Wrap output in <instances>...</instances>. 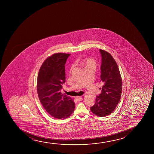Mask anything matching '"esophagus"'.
<instances>
[{
	"label": "esophagus",
	"mask_w": 154,
	"mask_h": 154,
	"mask_svg": "<svg viewBox=\"0 0 154 154\" xmlns=\"http://www.w3.org/2000/svg\"><path fill=\"white\" fill-rule=\"evenodd\" d=\"M82 96H77V97H75V99H76L77 100H79L80 99H82Z\"/></svg>",
	"instance_id": "obj_1"
}]
</instances>
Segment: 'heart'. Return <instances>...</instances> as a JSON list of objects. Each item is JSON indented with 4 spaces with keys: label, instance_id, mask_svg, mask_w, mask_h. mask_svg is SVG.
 <instances>
[{
    "label": "heart",
    "instance_id": "1",
    "mask_svg": "<svg viewBox=\"0 0 154 154\" xmlns=\"http://www.w3.org/2000/svg\"><path fill=\"white\" fill-rule=\"evenodd\" d=\"M80 64L84 67L85 70L91 69L95 70L97 66V61L91 57H87L85 59H82L80 60ZM72 68L73 66H71L70 68V72L72 70Z\"/></svg>",
    "mask_w": 154,
    "mask_h": 154
}]
</instances>
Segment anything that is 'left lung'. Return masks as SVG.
<instances>
[{
  "label": "left lung",
  "instance_id": "1",
  "mask_svg": "<svg viewBox=\"0 0 154 154\" xmlns=\"http://www.w3.org/2000/svg\"><path fill=\"white\" fill-rule=\"evenodd\" d=\"M102 57L100 80L103 83L101 93L91 107L93 114L99 117L109 115L120 101L122 92V78L118 65L109 53L100 49Z\"/></svg>",
  "mask_w": 154,
  "mask_h": 154
}]
</instances>
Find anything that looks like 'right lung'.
Segmentation results:
<instances>
[{"mask_svg": "<svg viewBox=\"0 0 154 154\" xmlns=\"http://www.w3.org/2000/svg\"><path fill=\"white\" fill-rule=\"evenodd\" d=\"M70 54L55 53L47 58L38 72L37 91L40 103L50 115L65 119L74 112L73 99L60 92L66 80L65 65Z\"/></svg>", "mask_w": 154, "mask_h": 154, "instance_id": "right-lung-1", "label": "right lung"}]
</instances>
